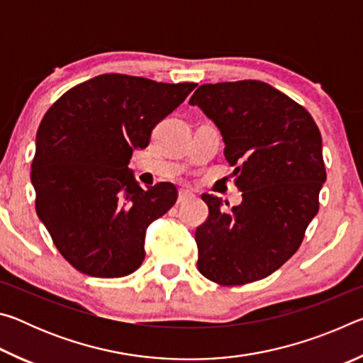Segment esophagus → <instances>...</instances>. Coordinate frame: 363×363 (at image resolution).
<instances>
[{"label":"esophagus","instance_id":"1","mask_svg":"<svg viewBox=\"0 0 363 363\" xmlns=\"http://www.w3.org/2000/svg\"><path fill=\"white\" fill-rule=\"evenodd\" d=\"M192 196H194V194L190 192V190L182 189V190H179V199H177V201H179V203H184V201H187L189 199H192Z\"/></svg>","mask_w":363,"mask_h":363}]
</instances>
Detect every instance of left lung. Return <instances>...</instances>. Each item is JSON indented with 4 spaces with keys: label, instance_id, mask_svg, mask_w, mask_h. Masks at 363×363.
I'll return each instance as SVG.
<instances>
[{
    "label": "left lung",
    "instance_id": "1",
    "mask_svg": "<svg viewBox=\"0 0 363 363\" xmlns=\"http://www.w3.org/2000/svg\"><path fill=\"white\" fill-rule=\"evenodd\" d=\"M189 104L218 126L242 192L232 208L201 195L210 216L195 232L196 267L220 285L261 280L296 253L318 211L320 131L304 107L256 79L201 84Z\"/></svg>",
    "mask_w": 363,
    "mask_h": 363
}]
</instances>
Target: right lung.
Instances as JSON below:
<instances>
[{
    "label": "right lung",
    "instance_id": "right-lung-1",
    "mask_svg": "<svg viewBox=\"0 0 363 363\" xmlns=\"http://www.w3.org/2000/svg\"><path fill=\"white\" fill-rule=\"evenodd\" d=\"M195 86L106 73L67 91L43 116L32 163L36 214L79 272L116 279L143 264L147 227L176 203L177 189L144 190L128 164Z\"/></svg>",
    "mask_w": 363,
    "mask_h": 363
}]
</instances>
